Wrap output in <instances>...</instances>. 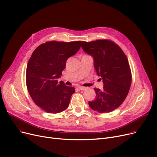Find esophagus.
<instances>
[{"label":"esophagus","instance_id":"34e87169","mask_svg":"<svg viewBox=\"0 0 157 157\" xmlns=\"http://www.w3.org/2000/svg\"><path fill=\"white\" fill-rule=\"evenodd\" d=\"M78 89H79L80 90H86V87L80 86H78Z\"/></svg>","mask_w":157,"mask_h":157}]
</instances>
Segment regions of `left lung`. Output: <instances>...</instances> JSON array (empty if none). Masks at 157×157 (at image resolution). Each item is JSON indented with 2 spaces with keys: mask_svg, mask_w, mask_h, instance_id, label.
Here are the masks:
<instances>
[{
  "mask_svg": "<svg viewBox=\"0 0 157 157\" xmlns=\"http://www.w3.org/2000/svg\"><path fill=\"white\" fill-rule=\"evenodd\" d=\"M81 47L93 57L95 71L104 84L103 90L94 88L95 99L88 105L99 113L112 112L123 103L130 88L132 72L128 58L110 40L81 41Z\"/></svg>",
  "mask_w": 157,
  "mask_h": 157,
  "instance_id": "8db88e82",
  "label": "left lung"
}]
</instances>
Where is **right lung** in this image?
<instances>
[{
	"label": "right lung",
	"mask_w": 157,
	"mask_h": 157,
	"mask_svg": "<svg viewBox=\"0 0 157 157\" xmlns=\"http://www.w3.org/2000/svg\"><path fill=\"white\" fill-rule=\"evenodd\" d=\"M81 47V41H51L33 51L26 69V85L33 101L47 113H57L68 108L75 88L58 79L66 62Z\"/></svg>",
	"instance_id": "add662e5"
}]
</instances>
